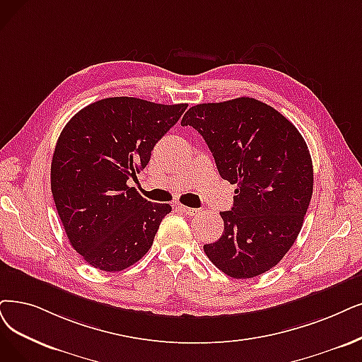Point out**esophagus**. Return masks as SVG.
Returning <instances> with one entry per match:
<instances>
[{
  "label": "esophagus",
  "mask_w": 362,
  "mask_h": 362,
  "mask_svg": "<svg viewBox=\"0 0 362 362\" xmlns=\"http://www.w3.org/2000/svg\"><path fill=\"white\" fill-rule=\"evenodd\" d=\"M185 215H190V216H193V215H197L199 212H200V209H196V208H189V206H184V205H180L178 206Z\"/></svg>",
  "instance_id": "obj_1"
}]
</instances>
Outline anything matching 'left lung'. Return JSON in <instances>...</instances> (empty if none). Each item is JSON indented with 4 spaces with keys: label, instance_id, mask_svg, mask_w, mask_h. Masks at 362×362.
Masks as SVG:
<instances>
[{
    "label": "left lung",
    "instance_id": "obj_1",
    "mask_svg": "<svg viewBox=\"0 0 362 362\" xmlns=\"http://www.w3.org/2000/svg\"><path fill=\"white\" fill-rule=\"evenodd\" d=\"M181 126L204 136L221 178L238 185L233 208L220 212L223 235L205 254L230 278L266 273L294 245L310 204L306 141L281 112L245 96L194 105Z\"/></svg>",
    "mask_w": 362,
    "mask_h": 362
}]
</instances>
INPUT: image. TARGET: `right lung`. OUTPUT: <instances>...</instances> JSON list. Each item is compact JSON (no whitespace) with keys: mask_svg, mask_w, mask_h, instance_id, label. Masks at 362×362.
<instances>
[{"mask_svg":"<svg viewBox=\"0 0 362 362\" xmlns=\"http://www.w3.org/2000/svg\"><path fill=\"white\" fill-rule=\"evenodd\" d=\"M185 108L105 98L80 110L61 132L52 158V194L72 248L95 269L124 270L151 248L172 208L144 199L127 181L136 180L156 142Z\"/></svg>","mask_w":362,"mask_h":362,"instance_id":"right-lung-1","label":"right lung"}]
</instances>
